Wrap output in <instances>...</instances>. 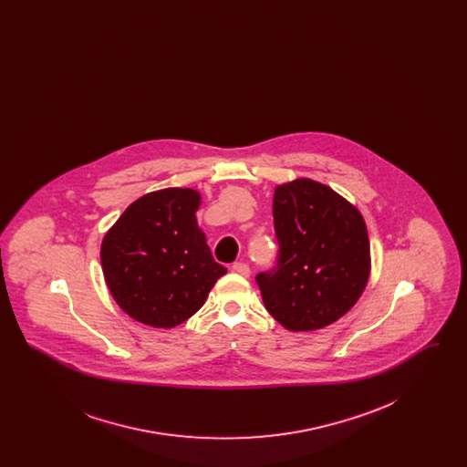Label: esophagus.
Returning <instances> with one entry per match:
<instances>
[{
  "label": "esophagus",
  "instance_id": "1",
  "mask_svg": "<svg viewBox=\"0 0 467 467\" xmlns=\"http://www.w3.org/2000/svg\"><path fill=\"white\" fill-rule=\"evenodd\" d=\"M233 271H234V273H238L240 276H244V278H248V276H250V267H248V265H244V263H236V265H233Z\"/></svg>",
  "mask_w": 467,
  "mask_h": 467
}]
</instances>
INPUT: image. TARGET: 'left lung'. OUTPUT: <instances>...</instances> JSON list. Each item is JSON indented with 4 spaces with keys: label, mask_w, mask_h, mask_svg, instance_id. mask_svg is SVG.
<instances>
[{
    "label": "left lung",
    "mask_w": 467,
    "mask_h": 467,
    "mask_svg": "<svg viewBox=\"0 0 467 467\" xmlns=\"http://www.w3.org/2000/svg\"><path fill=\"white\" fill-rule=\"evenodd\" d=\"M278 267L257 275L269 315L292 333L318 331L356 306L371 275L368 227L356 204L326 183L275 187Z\"/></svg>",
    "instance_id": "obj_1"
}]
</instances>
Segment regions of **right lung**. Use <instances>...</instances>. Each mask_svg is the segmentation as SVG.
<instances>
[{
	"label": "right lung",
	"instance_id": "obj_1",
	"mask_svg": "<svg viewBox=\"0 0 467 467\" xmlns=\"http://www.w3.org/2000/svg\"><path fill=\"white\" fill-rule=\"evenodd\" d=\"M196 189L168 187L133 201L101 242L111 297L140 324L173 329L204 305L227 273L213 261Z\"/></svg>",
	"mask_w": 467,
	"mask_h": 467
}]
</instances>
